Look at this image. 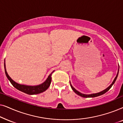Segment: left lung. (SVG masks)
Listing matches in <instances>:
<instances>
[{
  "label": "left lung",
  "mask_w": 123,
  "mask_h": 123,
  "mask_svg": "<svg viewBox=\"0 0 123 123\" xmlns=\"http://www.w3.org/2000/svg\"><path fill=\"white\" fill-rule=\"evenodd\" d=\"M119 65L118 67V70H117V75H116L115 78H114V80L113 81H112V83L111 84V85L107 87V88H106L105 89V90H104L103 91H101L100 92H98V93H92V94H84V93H80V92L78 91L75 90V89L74 88V87L72 86V84L70 83V87H71V88L72 90H73V91L74 92H75V93L77 94V95L80 96L81 97H86V98H89V97H97V96H101L102 95H103V94L105 93L106 92L110 90L111 87L112 86V85H114V83H115L116 80H117V75H118V74H119Z\"/></svg>",
  "instance_id": "1"
}]
</instances>
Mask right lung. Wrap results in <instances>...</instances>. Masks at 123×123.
<instances>
[{"instance_id": "1", "label": "right lung", "mask_w": 123, "mask_h": 123, "mask_svg": "<svg viewBox=\"0 0 123 123\" xmlns=\"http://www.w3.org/2000/svg\"><path fill=\"white\" fill-rule=\"evenodd\" d=\"M4 69H5V73H6V76L9 80L10 82L12 83V85L15 88L17 89L20 91H22L24 92L25 93L28 94V95H36V94H38L42 92H44L46 91L47 89L49 88L50 86V83H51V75L52 74L55 70H54L51 72V74L49 75L48 78L46 79V80L43 83L40 84V85H36V86H28V85H21V84H19L17 83L15 81H14L6 72V63L4 61Z\"/></svg>"}]
</instances>
